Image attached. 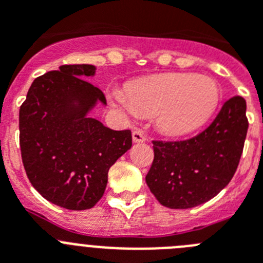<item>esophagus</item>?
<instances>
[{"mask_svg":"<svg viewBox=\"0 0 263 263\" xmlns=\"http://www.w3.org/2000/svg\"><path fill=\"white\" fill-rule=\"evenodd\" d=\"M133 142L134 143H142L146 141V136L143 134L142 130H134L133 132Z\"/></svg>","mask_w":263,"mask_h":263,"instance_id":"esophagus-1","label":"esophagus"}]
</instances>
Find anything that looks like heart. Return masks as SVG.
<instances>
[{
  "instance_id": "obj_1",
  "label": "heart",
  "mask_w": 263,
  "mask_h": 263,
  "mask_svg": "<svg viewBox=\"0 0 263 263\" xmlns=\"http://www.w3.org/2000/svg\"><path fill=\"white\" fill-rule=\"evenodd\" d=\"M111 97L127 115L154 116L160 132L178 137L196 130L213 115L220 89L210 76L166 73L136 80L126 93L115 90Z\"/></svg>"
}]
</instances>
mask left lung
I'll return each instance as SVG.
<instances>
[{"mask_svg": "<svg viewBox=\"0 0 263 263\" xmlns=\"http://www.w3.org/2000/svg\"><path fill=\"white\" fill-rule=\"evenodd\" d=\"M248 126L246 101L234 96L197 136L175 142L154 141L146 183L157 200L171 210H187L215 197L236 173Z\"/></svg>", "mask_w": 263, "mask_h": 263, "instance_id": "1", "label": "left lung"}]
</instances>
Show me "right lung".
<instances>
[{
  "label": "right lung",
  "mask_w": 263,
  "mask_h": 263,
  "mask_svg": "<svg viewBox=\"0 0 263 263\" xmlns=\"http://www.w3.org/2000/svg\"><path fill=\"white\" fill-rule=\"evenodd\" d=\"M90 64L60 66L32 81L20 109L23 167L32 187L55 205L89 210L103 197L108 171L132 147L130 130H111L89 113L104 93L85 79Z\"/></svg>",
  "instance_id": "right-lung-1"
}]
</instances>
